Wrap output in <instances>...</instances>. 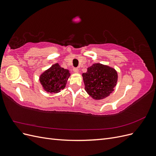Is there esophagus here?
Listing matches in <instances>:
<instances>
[{"label": "esophagus", "mask_w": 156, "mask_h": 156, "mask_svg": "<svg viewBox=\"0 0 156 156\" xmlns=\"http://www.w3.org/2000/svg\"><path fill=\"white\" fill-rule=\"evenodd\" d=\"M73 71L74 73H78V72H79V68H74L73 69Z\"/></svg>", "instance_id": "1"}]
</instances>
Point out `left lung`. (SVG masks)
I'll list each match as a JSON object with an SVG mask.
<instances>
[{
	"label": "left lung",
	"instance_id": "8db88e82",
	"mask_svg": "<svg viewBox=\"0 0 156 156\" xmlns=\"http://www.w3.org/2000/svg\"><path fill=\"white\" fill-rule=\"evenodd\" d=\"M82 75L85 90L94 100H102L109 96L118 80L114 68L100 63L88 68L87 72Z\"/></svg>",
	"mask_w": 156,
	"mask_h": 156
}]
</instances>
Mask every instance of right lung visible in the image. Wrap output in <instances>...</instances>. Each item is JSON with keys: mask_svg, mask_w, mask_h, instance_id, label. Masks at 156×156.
<instances>
[{"mask_svg": "<svg viewBox=\"0 0 156 156\" xmlns=\"http://www.w3.org/2000/svg\"><path fill=\"white\" fill-rule=\"evenodd\" d=\"M69 76V70L61 68L56 63L40 75V81L46 92L58 93L65 88Z\"/></svg>", "mask_w": 156, "mask_h": 156, "instance_id": "right-lung-1", "label": "right lung"}]
</instances>
